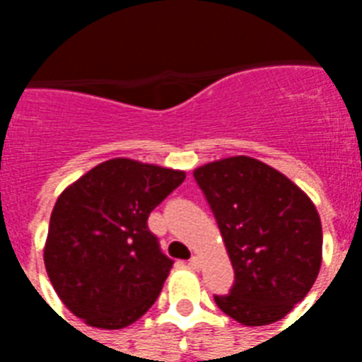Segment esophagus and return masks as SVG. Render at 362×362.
I'll use <instances>...</instances> for the list:
<instances>
[{
  "label": "esophagus",
  "mask_w": 362,
  "mask_h": 362,
  "mask_svg": "<svg viewBox=\"0 0 362 362\" xmlns=\"http://www.w3.org/2000/svg\"><path fill=\"white\" fill-rule=\"evenodd\" d=\"M188 266L192 267V269H199V266H202V262H199V258L197 256H192L188 262Z\"/></svg>",
  "instance_id": "34e87169"
}]
</instances>
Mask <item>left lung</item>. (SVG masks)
I'll return each instance as SVG.
<instances>
[{"instance_id": "obj_1", "label": "left lung", "mask_w": 362, "mask_h": 362, "mask_svg": "<svg viewBox=\"0 0 362 362\" xmlns=\"http://www.w3.org/2000/svg\"><path fill=\"white\" fill-rule=\"evenodd\" d=\"M219 225L235 269L228 295H215L227 316L266 326L287 316L318 277L322 223L303 189L250 157H228L194 170Z\"/></svg>"}]
</instances>
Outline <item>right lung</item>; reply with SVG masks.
Instances as JSON below:
<instances>
[{"mask_svg":"<svg viewBox=\"0 0 362 362\" xmlns=\"http://www.w3.org/2000/svg\"><path fill=\"white\" fill-rule=\"evenodd\" d=\"M184 178L182 170L112 158L58 197L44 264L77 318L119 329L153 306L174 262L163 254L147 219Z\"/></svg>","mask_w":362,"mask_h":362,"instance_id":"add662e5","label":"right lung"}]
</instances>
